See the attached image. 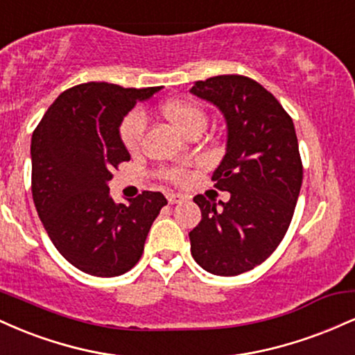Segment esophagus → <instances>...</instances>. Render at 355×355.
<instances>
[{
    "label": "esophagus",
    "mask_w": 355,
    "mask_h": 355,
    "mask_svg": "<svg viewBox=\"0 0 355 355\" xmlns=\"http://www.w3.org/2000/svg\"><path fill=\"white\" fill-rule=\"evenodd\" d=\"M166 198H168L170 205H175V203H180L183 200L182 195H178V193H168L166 195Z\"/></svg>",
    "instance_id": "obj_1"
}]
</instances>
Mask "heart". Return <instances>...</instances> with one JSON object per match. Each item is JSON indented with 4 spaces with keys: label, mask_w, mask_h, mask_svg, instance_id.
Wrapping results in <instances>:
<instances>
[{
    "label": "heart",
    "mask_w": 355,
    "mask_h": 355,
    "mask_svg": "<svg viewBox=\"0 0 355 355\" xmlns=\"http://www.w3.org/2000/svg\"><path fill=\"white\" fill-rule=\"evenodd\" d=\"M162 113L183 135L190 132L193 126L205 125L207 115L197 101L187 98L166 100L162 105ZM145 132V118L140 112H130L120 123V140L128 152H135L141 144V137ZM164 177L170 182H182L183 175L180 170H166Z\"/></svg>",
    "instance_id": "obj_1"
}]
</instances>
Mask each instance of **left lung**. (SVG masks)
<instances>
[{
	"instance_id": "8db88e82",
	"label": "left lung",
	"mask_w": 355,
	"mask_h": 355,
	"mask_svg": "<svg viewBox=\"0 0 355 355\" xmlns=\"http://www.w3.org/2000/svg\"><path fill=\"white\" fill-rule=\"evenodd\" d=\"M190 92L225 116L227 153L211 180L230 191L218 205L203 195L193 198L202 220L189 234L191 255L210 274L239 275L274 254L294 217L304 178L294 121L248 76H211Z\"/></svg>"
}]
</instances>
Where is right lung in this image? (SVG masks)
Instances as JSON below:
<instances>
[{
	"label": "right lung",
	"instance_id": "1",
	"mask_svg": "<svg viewBox=\"0 0 355 355\" xmlns=\"http://www.w3.org/2000/svg\"><path fill=\"white\" fill-rule=\"evenodd\" d=\"M160 87L89 81L53 101L31 138V191L44 230L71 266L96 277L135 267L166 198L144 191L128 205L110 197L112 170L130 160L121 120Z\"/></svg>",
	"mask_w": 355,
	"mask_h": 355
}]
</instances>
